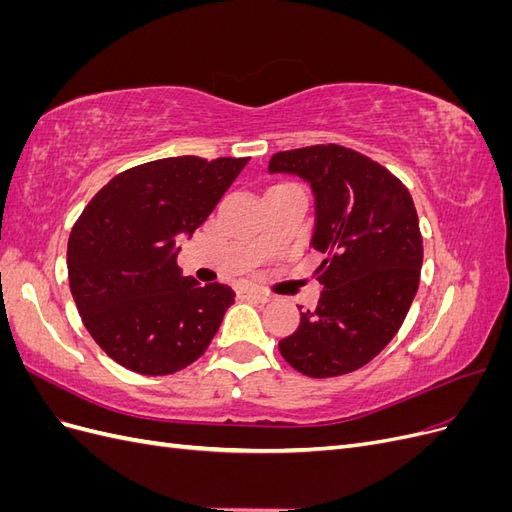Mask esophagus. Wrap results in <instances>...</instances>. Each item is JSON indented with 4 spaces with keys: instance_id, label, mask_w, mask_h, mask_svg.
<instances>
[{
    "instance_id": "1",
    "label": "esophagus",
    "mask_w": 512,
    "mask_h": 512,
    "mask_svg": "<svg viewBox=\"0 0 512 512\" xmlns=\"http://www.w3.org/2000/svg\"><path fill=\"white\" fill-rule=\"evenodd\" d=\"M241 297L247 299V301H254V303H267L271 301V294L260 290V288H243L241 290Z\"/></svg>"
}]
</instances>
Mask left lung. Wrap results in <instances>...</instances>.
<instances>
[{
	"label": "left lung",
	"instance_id": "left-lung-1",
	"mask_svg": "<svg viewBox=\"0 0 512 512\" xmlns=\"http://www.w3.org/2000/svg\"><path fill=\"white\" fill-rule=\"evenodd\" d=\"M269 173L297 175L316 200L312 245L324 258L316 309L280 342L309 378L367 365L404 322L421 280L423 237L408 188L378 162L342 145L275 153Z\"/></svg>",
	"mask_w": 512,
	"mask_h": 512
}]
</instances>
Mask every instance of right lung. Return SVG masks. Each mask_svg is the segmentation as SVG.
I'll return each instance as SVG.
<instances>
[{
    "label": "right lung",
    "mask_w": 512,
    "mask_h": 512,
    "mask_svg": "<svg viewBox=\"0 0 512 512\" xmlns=\"http://www.w3.org/2000/svg\"><path fill=\"white\" fill-rule=\"evenodd\" d=\"M250 158H164L123 170L89 200L68 239V280L85 329L119 365L168 376L209 348L235 292L177 267Z\"/></svg>",
    "instance_id": "obj_1"
}]
</instances>
